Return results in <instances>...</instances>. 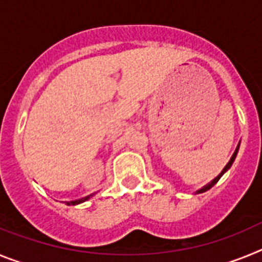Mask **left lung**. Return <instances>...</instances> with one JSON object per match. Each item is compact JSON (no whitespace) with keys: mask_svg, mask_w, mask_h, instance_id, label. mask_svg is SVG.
Segmentation results:
<instances>
[{"mask_svg":"<svg viewBox=\"0 0 262 262\" xmlns=\"http://www.w3.org/2000/svg\"><path fill=\"white\" fill-rule=\"evenodd\" d=\"M237 149H239V145H237V148H236V151H235V152H233L232 157H231V160H230V161H228V164H227V165H226V166H224V169H223V170H222V173H221V174L217 176V177H216V178H214V180H212V181H211V182H210V184H209V185H206V186H205V187H202V189H201V190H198V191H196V193H205V191H207V190H209V189H211V187H212V186H214V185H215V184H216V182H217V181H219V178H221V177H222V176H223V174H224V172H226V170H228V169H230V166H231V165H232V163H233V160H235L236 155H237Z\"/></svg>","mask_w":262,"mask_h":262,"instance_id":"left-lung-1","label":"left lung"}]
</instances>
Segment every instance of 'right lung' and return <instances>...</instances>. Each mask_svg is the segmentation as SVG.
<instances>
[{
  "instance_id": "right-lung-1",
  "label": "right lung",
  "mask_w": 262,
  "mask_h": 262,
  "mask_svg": "<svg viewBox=\"0 0 262 262\" xmlns=\"http://www.w3.org/2000/svg\"><path fill=\"white\" fill-rule=\"evenodd\" d=\"M90 196L92 195L84 196V198H81V200H78V201H72V202H67V203H68V205H78V203H82V202H85V201L89 200Z\"/></svg>"
}]
</instances>
